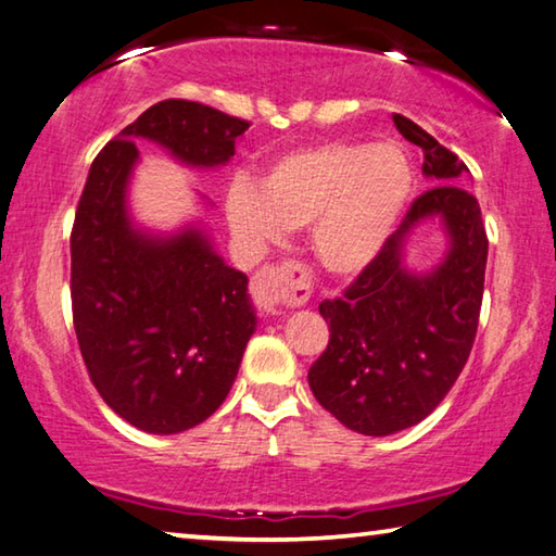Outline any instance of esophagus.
Here are the masks:
<instances>
[{
  "instance_id": "esophagus-1",
  "label": "esophagus",
  "mask_w": 556,
  "mask_h": 556,
  "mask_svg": "<svg viewBox=\"0 0 556 556\" xmlns=\"http://www.w3.org/2000/svg\"><path fill=\"white\" fill-rule=\"evenodd\" d=\"M252 299L265 314L277 316L285 306L304 304L308 296L306 275L299 265H277L265 267L252 277Z\"/></svg>"
}]
</instances>
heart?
I'll list each match as a JSON object with an SVG mask.
<instances>
[{
	"mask_svg": "<svg viewBox=\"0 0 556 556\" xmlns=\"http://www.w3.org/2000/svg\"><path fill=\"white\" fill-rule=\"evenodd\" d=\"M414 193V168L392 142H324L271 162L257 188L235 181L225 195L232 232L265 255L287 230L308 228L318 265L357 277L380 257Z\"/></svg>",
	"mask_w": 556,
	"mask_h": 556,
	"instance_id": "1",
	"label": "heart"
}]
</instances>
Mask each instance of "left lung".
Listing matches in <instances>:
<instances>
[{
  "label": "left lung",
  "mask_w": 556,
  "mask_h": 556,
  "mask_svg": "<svg viewBox=\"0 0 556 556\" xmlns=\"http://www.w3.org/2000/svg\"><path fill=\"white\" fill-rule=\"evenodd\" d=\"M392 122L425 154L431 188L345 294L318 306L331 341L308 370L318 404L365 437L419 425L454 388L476 341L488 260L481 205L464 188L466 164L412 119ZM429 219L445 230L447 252L439 266L412 273L406 240Z\"/></svg>",
  "instance_id": "obj_1"
}]
</instances>
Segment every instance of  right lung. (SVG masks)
Here are the masks:
<instances>
[{
	"label": "right lung",
	"instance_id": "obj_1",
	"mask_svg": "<svg viewBox=\"0 0 556 556\" xmlns=\"http://www.w3.org/2000/svg\"><path fill=\"white\" fill-rule=\"evenodd\" d=\"M248 127L201 102H156L96 156L75 211L71 299L83 361L108 407L149 434H181L220 407L257 314L248 277L225 265L203 220L172 232L135 220V142L218 168Z\"/></svg>",
	"mask_w": 556,
	"mask_h": 556
}]
</instances>
